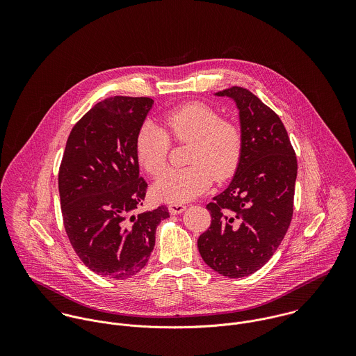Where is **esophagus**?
<instances>
[{
    "mask_svg": "<svg viewBox=\"0 0 356 356\" xmlns=\"http://www.w3.org/2000/svg\"><path fill=\"white\" fill-rule=\"evenodd\" d=\"M185 209H186V205H184V204H170L168 205V211L171 215L182 213Z\"/></svg>",
    "mask_w": 356,
    "mask_h": 356,
    "instance_id": "1",
    "label": "esophagus"
}]
</instances>
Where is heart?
I'll use <instances>...</instances> for the list:
<instances>
[{"label":"heart","mask_w":356,"mask_h":356,"mask_svg":"<svg viewBox=\"0 0 356 356\" xmlns=\"http://www.w3.org/2000/svg\"><path fill=\"white\" fill-rule=\"evenodd\" d=\"M167 133L179 143H191L185 168L165 171L152 186V195L165 203L196 199L212 184L234 174L243 153L240 127L220 119L218 111L204 102L179 105L163 116ZM153 122H145L136 137V154L149 175H159L167 165L170 138Z\"/></svg>","instance_id":"heart-1"}]
</instances>
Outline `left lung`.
Segmentation results:
<instances>
[{
    "instance_id": "left-lung-1",
    "label": "left lung",
    "mask_w": 356,
    "mask_h": 356,
    "mask_svg": "<svg viewBox=\"0 0 356 356\" xmlns=\"http://www.w3.org/2000/svg\"><path fill=\"white\" fill-rule=\"evenodd\" d=\"M213 96L236 104L243 153L227 188L207 205L212 220L197 247L212 270L241 278L263 267L286 234L298 160L281 119L254 93L233 86Z\"/></svg>"
}]
</instances>
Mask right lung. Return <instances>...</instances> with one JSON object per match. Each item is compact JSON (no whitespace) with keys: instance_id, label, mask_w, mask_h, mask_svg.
Wrapping results in <instances>:
<instances>
[{"instance_id":"1","label":"right lung","mask_w":356,"mask_h":356,"mask_svg":"<svg viewBox=\"0 0 356 356\" xmlns=\"http://www.w3.org/2000/svg\"><path fill=\"white\" fill-rule=\"evenodd\" d=\"M148 97H109L71 130L58 172L64 227L72 248L96 274L126 280L140 273L168 209L136 213L147 182L140 177L136 137L153 106Z\"/></svg>"}]
</instances>
